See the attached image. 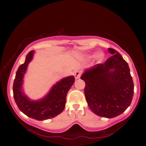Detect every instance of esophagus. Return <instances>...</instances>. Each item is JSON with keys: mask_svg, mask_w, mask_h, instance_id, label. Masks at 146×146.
Wrapping results in <instances>:
<instances>
[{"mask_svg": "<svg viewBox=\"0 0 146 146\" xmlns=\"http://www.w3.org/2000/svg\"><path fill=\"white\" fill-rule=\"evenodd\" d=\"M80 75H81V73L80 72V71H76V72L74 73V76H75V79H76V80H77V79H78L79 78H80Z\"/></svg>", "mask_w": 146, "mask_h": 146, "instance_id": "esophagus-1", "label": "esophagus"}]
</instances>
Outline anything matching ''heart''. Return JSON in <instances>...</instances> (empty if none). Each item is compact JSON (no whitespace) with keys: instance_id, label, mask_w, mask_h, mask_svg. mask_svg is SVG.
Returning a JSON list of instances; mask_svg holds the SVG:
<instances>
[{"instance_id":"1","label":"heart","mask_w":146,"mask_h":146,"mask_svg":"<svg viewBox=\"0 0 146 146\" xmlns=\"http://www.w3.org/2000/svg\"><path fill=\"white\" fill-rule=\"evenodd\" d=\"M93 57V55H90L88 56V58H91ZM104 58V54L102 53H99L97 54V58L98 60H101Z\"/></svg>"}]
</instances>
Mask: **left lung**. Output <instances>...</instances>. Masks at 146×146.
I'll return each mask as SVG.
<instances>
[{
  "label": "left lung",
  "instance_id": "left-lung-1",
  "mask_svg": "<svg viewBox=\"0 0 146 146\" xmlns=\"http://www.w3.org/2000/svg\"><path fill=\"white\" fill-rule=\"evenodd\" d=\"M104 63L86 70L80 78L84 81L85 97L90 110L100 117L111 118L122 114L130 106L134 84L128 64L113 48Z\"/></svg>",
  "mask_w": 146,
  "mask_h": 146
}]
</instances>
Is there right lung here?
<instances>
[{
  "mask_svg": "<svg viewBox=\"0 0 146 146\" xmlns=\"http://www.w3.org/2000/svg\"><path fill=\"white\" fill-rule=\"evenodd\" d=\"M33 54L34 51H29L24 63L17 71L13 87V97L19 110L28 117L37 120L50 119L63 111L66 95L75 82V78L70 76L62 78L53 86L46 97L39 100H31L24 95L22 86L24 74Z\"/></svg>",
  "mask_w": 146,
  "mask_h": 146,
  "instance_id": "add662e5",
  "label": "right lung"
}]
</instances>
